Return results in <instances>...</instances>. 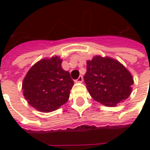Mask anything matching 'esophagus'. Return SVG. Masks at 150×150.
Returning a JSON list of instances; mask_svg holds the SVG:
<instances>
[{
    "mask_svg": "<svg viewBox=\"0 0 150 150\" xmlns=\"http://www.w3.org/2000/svg\"><path fill=\"white\" fill-rule=\"evenodd\" d=\"M83 81V76H82V75H79V77L75 80L76 83H82Z\"/></svg>",
    "mask_w": 150,
    "mask_h": 150,
    "instance_id": "esophagus-1",
    "label": "esophagus"
}]
</instances>
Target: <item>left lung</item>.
Masks as SVG:
<instances>
[{"label": "left lung", "mask_w": 150, "mask_h": 150, "mask_svg": "<svg viewBox=\"0 0 150 150\" xmlns=\"http://www.w3.org/2000/svg\"><path fill=\"white\" fill-rule=\"evenodd\" d=\"M83 79L91 97L108 107L128 99L134 83L132 74L119 61L100 55L87 61Z\"/></svg>", "instance_id": "left-lung-1"}]
</instances>
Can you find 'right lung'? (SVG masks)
Returning a JSON list of instances; mask_svg holds the SVG:
<instances>
[{
  "label": "right lung",
  "instance_id": "1",
  "mask_svg": "<svg viewBox=\"0 0 150 150\" xmlns=\"http://www.w3.org/2000/svg\"><path fill=\"white\" fill-rule=\"evenodd\" d=\"M59 56L39 60L28 71L22 82L25 99L39 112H50L66 104L74 85L70 73L62 67Z\"/></svg>",
  "mask_w": 150,
  "mask_h": 150
}]
</instances>
